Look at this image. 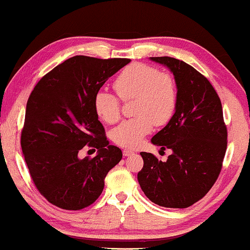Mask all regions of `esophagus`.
I'll use <instances>...</instances> for the list:
<instances>
[{
    "label": "esophagus",
    "mask_w": 250,
    "mask_h": 250,
    "mask_svg": "<svg viewBox=\"0 0 250 250\" xmlns=\"http://www.w3.org/2000/svg\"><path fill=\"white\" fill-rule=\"evenodd\" d=\"M133 152H134V151H132V150L125 149L124 151H123V155H124L125 157H127V156H131V155H133Z\"/></svg>",
    "instance_id": "obj_1"
}]
</instances>
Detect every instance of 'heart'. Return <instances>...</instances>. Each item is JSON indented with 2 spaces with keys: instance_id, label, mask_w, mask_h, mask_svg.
<instances>
[{
  "instance_id": "heart-1",
  "label": "heart",
  "mask_w": 250,
  "mask_h": 250,
  "mask_svg": "<svg viewBox=\"0 0 250 250\" xmlns=\"http://www.w3.org/2000/svg\"><path fill=\"white\" fill-rule=\"evenodd\" d=\"M114 88L123 100L135 99L133 112L136 117L123 122L111 134L114 142L124 148L138 146L153 125H166L176 110L175 81L153 66L136 62L125 67L116 77ZM93 104L97 115L108 124L121 117V101L110 92L98 91Z\"/></svg>"
}]
</instances>
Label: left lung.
Instances as JSON below:
<instances>
[{
	"instance_id": "left-lung-1",
	"label": "left lung",
	"mask_w": 250,
	"mask_h": 250,
	"mask_svg": "<svg viewBox=\"0 0 250 250\" xmlns=\"http://www.w3.org/2000/svg\"><path fill=\"white\" fill-rule=\"evenodd\" d=\"M150 59L173 73L177 105L168 124L151 139L172 155L162 162L152 153H140L139 184L152 203L187 208L206 196L220 175L228 145L222 104L209 81L190 64L170 57Z\"/></svg>"
}]
</instances>
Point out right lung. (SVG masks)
Returning <instances> with one entry per match:
<instances>
[{
  "label": "right lung",
  "instance_id": "right-lung-1",
  "mask_svg": "<svg viewBox=\"0 0 250 250\" xmlns=\"http://www.w3.org/2000/svg\"><path fill=\"white\" fill-rule=\"evenodd\" d=\"M129 59L69 58L41 78L30 93L21 131V149L40 193L54 206L78 210L90 206L104 177L121 162L122 150L109 145L94 110V95ZM87 144L93 159L78 152Z\"/></svg>",
  "mask_w": 250,
  "mask_h": 250
}]
</instances>
